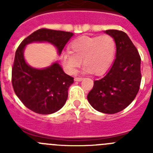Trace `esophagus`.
Returning a JSON list of instances; mask_svg holds the SVG:
<instances>
[{
	"label": "esophagus",
	"mask_w": 153,
	"mask_h": 153,
	"mask_svg": "<svg viewBox=\"0 0 153 153\" xmlns=\"http://www.w3.org/2000/svg\"><path fill=\"white\" fill-rule=\"evenodd\" d=\"M82 79H83V78H82V77H75V78H74V80L78 81V82H80Z\"/></svg>",
	"instance_id": "34e87169"
}]
</instances>
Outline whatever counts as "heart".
Listing matches in <instances>:
<instances>
[{"label":"heart","instance_id":"heart-1","mask_svg":"<svg viewBox=\"0 0 153 153\" xmlns=\"http://www.w3.org/2000/svg\"><path fill=\"white\" fill-rule=\"evenodd\" d=\"M70 52L63 53L60 60L67 74L74 75L83 61V72L100 76L109 68L116 53V41L109 34L83 36L73 40Z\"/></svg>","mask_w":153,"mask_h":153}]
</instances>
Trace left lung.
<instances>
[{"mask_svg":"<svg viewBox=\"0 0 153 153\" xmlns=\"http://www.w3.org/2000/svg\"><path fill=\"white\" fill-rule=\"evenodd\" d=\"M116 41V59L103 77L94 81L87 95L90 104L100 113L122 111L133 101L141 83V58L128 35L117 30H105Z\"/></svg>","mask_w":153,"mask_h":153,"instance_id":"1","label":"left lung"}]
</instances>
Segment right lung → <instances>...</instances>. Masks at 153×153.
<instances>
[{
    "instance_id": "add662e5",
    "label": "right lung",
    "mask_w": 153,
    "mask_h": 153,
    "mask_svg": "<svg viewBox=\"0 0 153 153\" xmlns=\"http://www.w3.org/2000/svg\"><path fill=\"white\" fill-rule=\"evenodd\" d=\"M73 36L70 32L39 29L24 39L16 51L12 68L13 90L24 106L34 113L47 115L60 110L66 103L74 78L65 74L57 61L43 69L30 67L24 58L25 47L34 42L49 43L60 55Z\"/></svg>"
}]
</instances>
